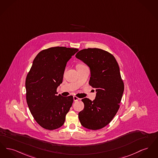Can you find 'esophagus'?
Returning a JSON list of instances; mask_svg holds the SVG:
<instances>
[{
    "label": "esophagus",
    "mask_w": 158,
    "mask_h": 158,
    "mask_svg": "<svg viewBox=\"0 0 158 158\" xmlns=\"http://www.w3.org/2000/svg\"><path fill=\"white\" fill-rule=\"evenodd\" d=\"M79 100V98L78 97H76V96L73 97V100H74V102H77V101H78Z\"/></svg>",
    "instance_id": "1"
}]
</instances>
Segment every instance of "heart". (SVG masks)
Masks as SVG:
<instances>
[{
  "mask_svg": "<svg viewBox=\"0 0 158 158\" xmlns=\"http://www.w3.org/2000/svg\"><path fill=\"white\" fill-rule=\"evenodd\" d=\"M81 65H79L78 66H81Z\"/></svg>",
  "mask_w": 158,
  "mask_h": 158,
  "instance_id": "b5f03b06",
  "label": "heart"
}]
</instances>
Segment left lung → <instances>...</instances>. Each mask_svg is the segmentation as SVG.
<instances>
[{"label": "left lung", "instance_id": "left-lung-1", "mask_svg": "<svg viewBox=\"0 0 158 158\" xmlns=\"http://www.w3.org/2000/svg\"><path fill=\"white\" fill-rule=\"evenodd\" d=\"M76 57L89 66V84L97 92L93 102L87 98L82 100L84 109L79 113V121L86 128L102 129L111 122L119 109L124 90L119 67L114 56L102 49H84Z\"/></svg>", "mask_w": 158, "mask_h": 158}]
</instances>
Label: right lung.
Listing matches in <instances>:
<instances>
[{
    "label": "right lung",
    "mask_w": 158,
    "mask_h": 158,
    "mask_svg": "<svg viewBox=\"0 0 158 158\" xmlns=\"http://www.w3.org/2000/svg\"><path fill=\"white\" fill-rule=\"evenodd\" d=\"M78 49L49 48L40 51L33 60L26 80V100L35 121L42 128L56 130L64 123L73 102V96L56 95L62 83L67 61Z\"/></svg>",
    "instance_id": "obj_1"
}]
</instances>
